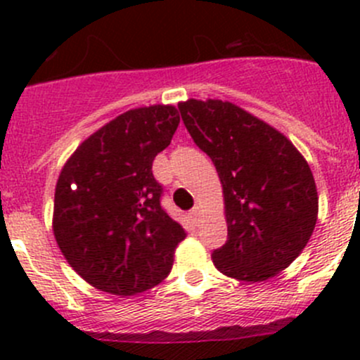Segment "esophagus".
Listing matches in <instances>:
<instances>
[{
  "label": "esophagus",
  "instance_id": "1",
  "mask_svg": "<svg viewBox=\"0 0 360 360\" xmlns=\"http://www.w3.org/2000/svg\"><path fill=\"white\" fill-rule=\"evenodd\" d=\"M190 217L195 221V223H197L198 217H200V207H198V205L193 207V209L190 210Z\"/></svg>",
  "mask_w": 360,
  "mask_h": 360
}]
</instances>
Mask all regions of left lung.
Masks as SVG:
<instances>
[{
	"label": "left lung",
	"mask_w": 360,
	"mask_h": 360,
	"mask_svg": "<svg viewBox=\"0 0 360 360\" xmlns=\"http://www.w3.org/2000/svg\"><path fill=\"white\" fill-rule=\"evenodd\" d=\"M177 106L223 184L228 240L212 263L237 281L275 277L300 256L317 223L310 165L284 134L237 104L188 99Z\"/></svg>",
	"instance_id": "1"
}]
</instances>
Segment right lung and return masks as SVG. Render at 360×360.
Wrapping results in <instances>:
<instances>
[{
    "label": "right lung",
    "instance_id": "1",
    "mask_svg": "<svg viewBox=\"0 0 360 360\" xmlns=\"http://www.w3.org/2000/svg\"><path fill=\"white\" fill-rule=\"evenodd\" d=\"M177 125L170 104L125 111L86 137L60 170L53 235L72 270L96 289L134 296L172 270L186 233L160 205L151 167Z\"/></svg>",
    "mask_w": 360,
    "mask_h": 360
}]
</instances>
